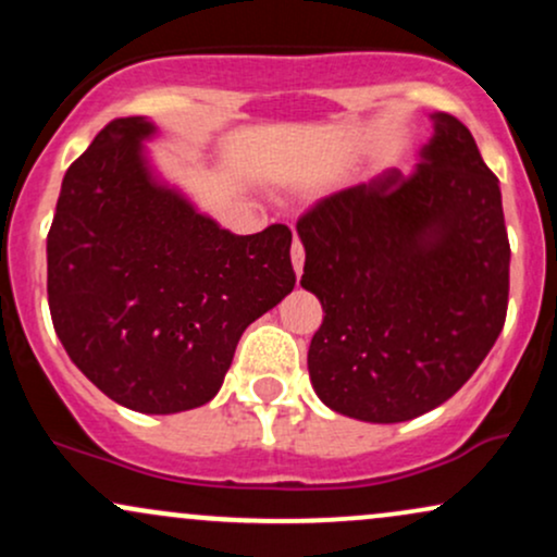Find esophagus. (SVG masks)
I'll use <instances>...</instances> for the list:
<instances>
[{
  "mask_svg": "<svg viewBox=\"0 0 557 557\" xmlns=\"http://www.w3.org/2000/svg\"><path fill=\"white\" fill-rule=\"evenodd\" d=\"M293 270L300 277V272H304V243L298 240V235L293 238Z\"/></svg>",
  "mask_w": 557,
  "mask_h": 557,
  "instance_id": "1",
  "label": "esophagus"
}]
</instances>
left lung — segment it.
Returning a JSON list of instances; mask_svg holds the SVG:
<instances>
[{
    "mask_svg": "<svg viewBox=\"0 0 557 557\" xmlns=\"http://www.w3.org/2000/svg\"><path fill=\"white\" fill-rule=\"evenodd\" d=\"M411 175L389 170L298 220L300 285L322 327L309 376L343 417L395 424L461 389L508 311L510 243L500 183L461 120L434 112Z\"/></svg>",
    "mask_w": 557,
    "mask_h": 557,
    "instance_id": "obj_1",
    "label": "left lung"
}]
</instances>
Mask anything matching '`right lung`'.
<instances>
[{
	"label": "right lung",
	"mask_w": 557,
	"mask_h": 557,
	"mask_svg": "<svg viewBox=\"0 0 557 557\" xmlns=\"http://www.w3.org/2000/svg\"><path fill=\"white\" fill-rule=\"evenodd\" d=\"M146 117H117L70 164L47 235L49 311L107 398L177 413L220 393L243 330L296 285L293 233L233 235L151 175Z\"/></svg>",
	"instance_id": "add662e5"
}]
</instances>
